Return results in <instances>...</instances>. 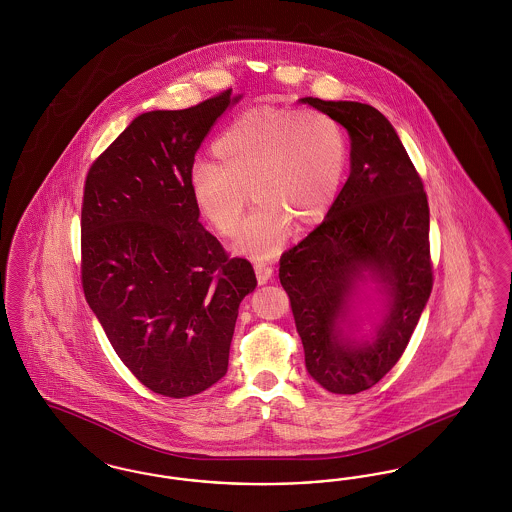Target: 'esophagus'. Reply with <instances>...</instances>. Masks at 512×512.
Instances as JSON below:
<instances>
[{
  "instance_id": "obj_1",
  "label": "esophagus",
  "mask_w": 512,
  "mask_h": 512,
  "mask_svg": "<svg viewBox=\"0 0 512 512\" xmlns=\"http://www.w3.org/2000/svg\"><path fill=\"white\" fill-rule=\"evenodd\" d=\"M253 267H255V274H257V282L259 284H267L268 280L272 278V274H274L272 265L265 263V261H255Z\"/></svg>"
}]
</instances>
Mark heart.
<instances>
[{"label": "heart", "mask_w": 512, "mask_h": 512, "mask_svg": "<svg viewBox=\"0 0 512 512\" xmlns=\"http://www.w3.org/2000/svg\"><path fill=\"white\" fill-rule=\"evenodd\" d=\"M213 161H197L190 188L197 209L222 234L234 236L249 201L236 247L253 259L274 257L292 222L309 226L334 205L347 169L340 122L318 109L257 107L230 122L213 146Z\"/></svg>", "instance_id": "b5f03b06"}]
</instances>
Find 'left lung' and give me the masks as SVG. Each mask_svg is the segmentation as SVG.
<instances>
[{
	"label": "left lung",
	"instance_id": "8db88e82",
	"mask_svg": "<svg viewBox=\"0 0 512 512\" xmlns=\"http://www.w3.org/2000/svg\"><path fill=\"white\" fill-rule=\"evenodd\" d=\"M347 128L351 172L326 219L280 257L305 366L324 390L353 395L401 359L434 286L430 207L422 178L390 121L359 101L303 98ZM387 292V317L372 342L349 341L340 322L356 284Z\"/></svg>",
	"mask_w": 512,
	"mask_h": 512
}]
</instances>
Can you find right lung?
<instances>
[{
	"mask_svg": "<svg viewBox=\"0 0 512 512\" xmlns=\"http://www.w3.org/2000/svg\"><path fill=\"white\" fill-rule=\"evenodd\" d=\"M226 90L130 122L92 163L82 197V290L115 353L151 391L182 399L228 370L230 341L257 278L199 222L195 151L226 111Z\"/></svg>",
	"mask_w": 512,
	"mask_h": 512,
	"instance_id": "add662e5",
	"label": "right lung"
}]
</instances>
